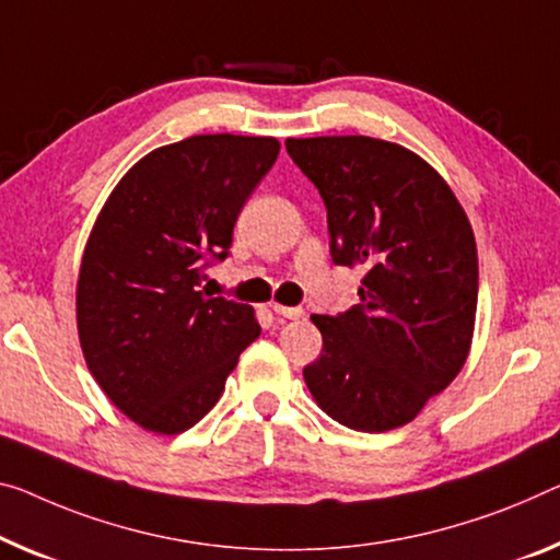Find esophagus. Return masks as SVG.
<instances>
[{"label": "esophagus", "instance_id": "obj_1", "mask_svg": "<svg viewBox=\"0 0 560 560\" xmlns=\"http://www.w3.org/2000/svg\"><path fill=\"white\" fill-rule=\"evenodd\" d=\"M270 307L275 310V315L285 317V320H300V317L305 315L303 307H288V305H278V303H272Z\"/></svg>", "mask_w": 560, "mask_h": 560}]
</instances>
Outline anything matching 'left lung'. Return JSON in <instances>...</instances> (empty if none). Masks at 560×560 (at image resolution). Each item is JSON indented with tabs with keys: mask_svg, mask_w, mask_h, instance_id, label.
<instances>
[{
	"mask_svg": "<svg viewBox=\"0 0 560 560\" xmlns=\"http://www.w3.org/2000/svg\"><path fill=\"white\" fill-rule=\"evenodd\" d=\"M328 210L335 265H363L360 303L313 315L323 350L303 375L340 425L385 433L410 423L468 358L478 253L466 212L438 172L373 137L288 140Z\"/></svg>",
	"mask_w": 560,
	"mask_h": 560,
	"instance_id": "8db88e82",
	"label": "left lung"
}]
</instances>
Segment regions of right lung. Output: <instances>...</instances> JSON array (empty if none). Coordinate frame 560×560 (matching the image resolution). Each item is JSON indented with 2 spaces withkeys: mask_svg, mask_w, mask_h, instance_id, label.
<instances>
[{
  "mask_svg": "<svg viewBox=\"0 0 560 560\" xmlns=\"http://www.w3.org/2000/svg\"><path fill=\"white\" fill-rule=\"evenodd\" d=\"M278 152L275 137H187L137 162L94 222L77 328L94 381L137 425L192 428L260 335L250 305L200 282L230 255L232 228Z\"/></svg>",
  "mask_w": 560,
  "mask_h": 560,
  "instance_id": "1",
  "label": "right lung"
}]
</instances>
